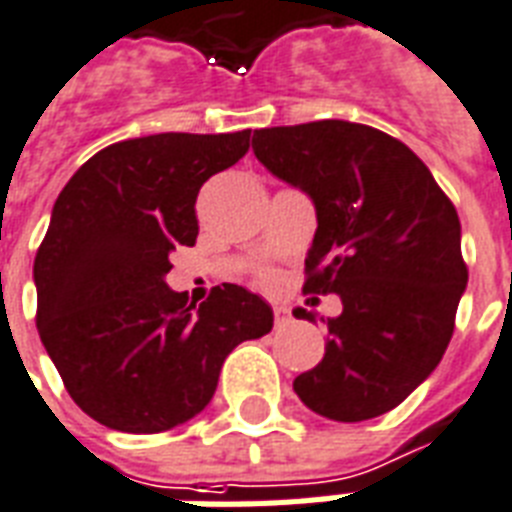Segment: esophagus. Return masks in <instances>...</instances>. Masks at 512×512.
<instances>
[{"label": "esophagus", "instance_id": "1", "mask_svg": "<svg viewBox=\"0 0 512 512\" xmlns=\"http://www.w3.org/2000/svg\"><path fill=\"white\" fill-rule=\"evenodd\" d=\"M273 321H276V329H284L292 321V313H289L287 305H273Z\"/></svg>", "mask_w": 512, "mask_h": 512}]
</instances>
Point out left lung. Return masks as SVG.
<instances>
[{
    "instance_id": "left-lung-1",
    "label": "left lung",
    "mask_w": 512,
    "mask_h": 512,
    "mask_svg": "<svg viewBox=\"0 0 512 512\" xmlns=\"http://www.w3.org/2000/svg\"><path fill=\"white\" fill-rule=\"evenodd\" d=\"M252 151L313 201L319 225L305 292H332L342 303L340 316L327 319L324 358L292 388L337 422L396 409L452 340L468 287L457 209L420 156L366 124L324 119L255 130ZM292 313L311 319L305 308Z\"/></svg>"
}]
</instances>
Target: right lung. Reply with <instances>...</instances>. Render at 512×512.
<instances>
[{
    "label": "right lung",
    "mask_w": 512,
    "mask_h": 512,
    "mask_svg": "<svg viewBox=\"0 0 512 512\" xmlns=\"http://www.w3.org/2000/svg\"><path fill=\"white\" fill-rule=\"evenodd\" d=\"M249 135L122 140L60 191L34 260L36 329L71 398L100 425H183L212 401L225 356L271 332V305L239 284L196 308L164 281L172 249L196 244L199 188L247 154Z\"/></svg>",
    "instance_id": "add662e5"
}]
</instances>
